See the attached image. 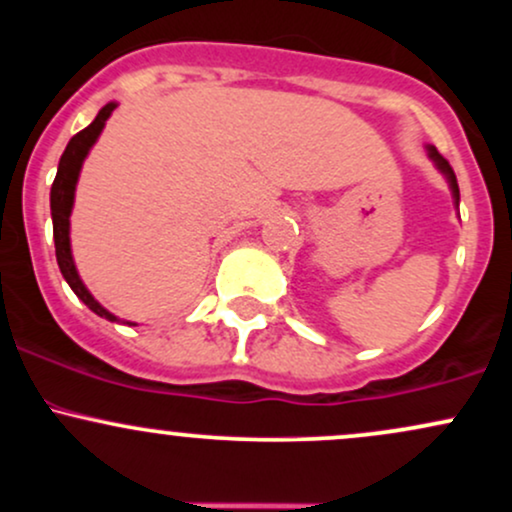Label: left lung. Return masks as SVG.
<instances>
[{
    "instance_id": "obj_1",
    "label": "left lung",
    "mask_w": 512,
    "mask_h": 512,
    "mask_svg": "<svg viewBox=\"0 0 512 512\" xmlns=\"http://www.w3.org/2000/svg\"><path fill=\"white\" fill-rule=\"evenodd\" d=\"M428 154H431V158H433V161H436V166H438L440 170H443V173H445V178H448V182H450V187H452V195H455V202H460V187H457V178H455V170H452V168H450V163H448V161H445V158H443V156H440V154H438V151H436V149H433V146H431V149H428Z\"/></svg>"
}]
</instances>
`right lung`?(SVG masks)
Here are the masks:
<instances>
[{
    "label": "right lung",
    "instance_id": "add662e5",
    "mask_svg": "<svg viewBox=\"0 0 512 512\" xmlns=\"http://www.w3.org/2000/svg\"><path fill=\"white\" fill-rule=\"evenodd\" d=\"M113 110H115V103H108L101 113L96 115V120H93L91 125H88L86 129H81L79 134H74V137L69 139L67 149H64V154L60 158V166H57L55 182H52V190H50L52 236H55V255H57V264H60V272L64 279H67V284L72 286V291L76 293V296H79L81 301H84L88 308L93 310V313L105 317V320H110V322H115L117 317L113 313H108V310H105L103 305L86 291V286L81 284L79 274H76L72 250H69V214H72L74 187H76V180H79L81 163H84L88 149H91L93 142L98 139L105 120H108Z\"/></svg>",
    "mask_w": 512,
    "mask_h": 512
}]
</instances>
